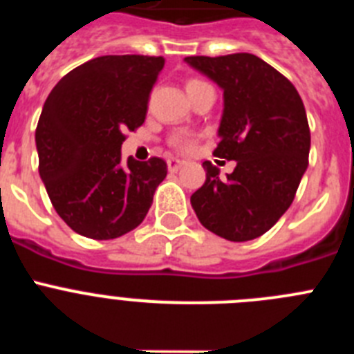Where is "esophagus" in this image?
Instances as JSON below:
<instances>
[{"mask_svg": "<svg viewBox=\"0 0 354 354\" xmlns=\"http://www.w3.org/2000/svg\"><path fill=\"white\" fill-rule=\"evenodd\" d=\"M183 165H184V161H180V159H175V158L168 159V170H170L171 174H175V171H179Z\"/></svg>", "mask_w": 354, "mask_h": 354, "instance_id": "34e87169", "label": "esophagus"}]
</instances>
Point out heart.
Here are the masks:
<instances>
[{
  "label": "heart",
  "instance_id": "1",
  "mask_svg": "<svg viewBox=\"0 0 354 354\" xmlns=\"http://www.w3.org/2000/svg\"><path fill=\"white\" fill-rule=\"evenodd\" d=\"M196 83H205V81L202 80H189L187 81V84H196ZM179 150H183V152H193L195 150V142L193 140H183V142H179Z\"/></svg>",
  "mask_w": 354,
  "mask_h": 354
}]
</instances>
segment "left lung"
Wrapping results in <instances>:
<instances>
[{
	"label": "left lung",
	"mask_w": 354,
	"mask_h": 354,
	"mask_svg": "<svg viewBox=\"0 0 354 354\" xmlns=\"http://www.w3.org/2000/svg\"><path fill=\"white\" fill-rule=\"evenodd\" d=\"M186 62L223 88L214 156L237 162L220 177L204 161L205 183L192 195L193 209L223 239L261 237L290 207L308 167L310 129L301 97L283 74L250 53Z\"/></svg>",
	"instance_id": "obj_1"
}]
</instances>
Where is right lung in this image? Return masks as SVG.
Returning <instances> with one entry per match:
<instances>
[{"label": "right lung", "mask_w": 354, "mask_h": 354, "mask_svg": "<svg viewBox=\"0 0 354 354\" xmlns=\"http://www.w3.org/2000/svg\"><path fill=\"white\" fill-rule=\"evenodd\" d=\"M161 56H99L65 74L35 131L39 171L62 220L90 239H115L145 220L167 162L127 159L122 143L147 115Z\"/></svg>", "instance_id": "add662e5"}]
</instances>
